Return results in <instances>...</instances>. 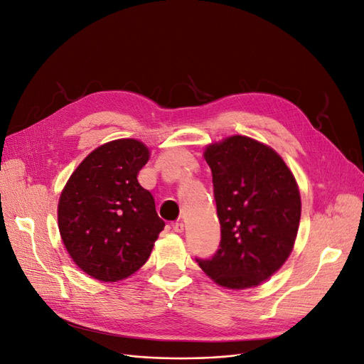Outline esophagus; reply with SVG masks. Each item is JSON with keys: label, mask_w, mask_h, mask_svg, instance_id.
I'll use <instances>...</instances> for the list:
<instances>
[{"label": "esophagus", "mask_w": 364, "mask_h": 364, "mask_svg": "<svg viewBox=\"0 0 364 364\" xmlns=\"http://www.w3.org/2000/svg\"><path fill=\"white\" fill-rule=\"evenodd\" d=\"M171 229L174 230V232L182 234V232H183V223H182V222H176V223L171 225Z\"/></svg>", "instance_id": "esophagus-1"}]
</instances>
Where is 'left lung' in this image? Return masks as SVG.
I'll use <instances>...</instances> for the list:
<instances>
[{"label": "left lung", "instance_id": "left-lung-1", "mask_svg": "<svg viewBox=\"0 0 364 364\" xmlns=\"http://www.w3.org/2000/svg\"><path fill=\"white\" fill-rule=\"evenodd\" d=\"M220 220V245L211 258H196L218 285L249 289L289 258L301 220V194L277 151L235 135L208 146Z\"/></svg>", "mask_w": 364, "mask_h": 364}]
</instances>
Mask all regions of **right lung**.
Wrapping results in <instances>:
<instances>
[{
	"mask_svg": "<svg viewBox=\"0 0 364 364\" xmlns=\"http://www.w3.org/2000/svg\"><path fill=\"white\" fill-rule=\"evenodd\" d=\"M136 139H115L87 155L60 194L59 230L86 274L115 282L144 264L164 229L155 199L136 176L149 161Z\"/></svg>",
	"mask_w": 364,
	"mask_h": 364,
	"instance_id": "right-lung-1",
	"label": "right lung"
}]
</instances>
